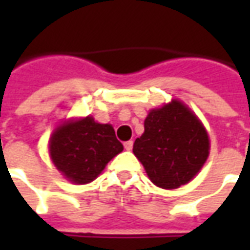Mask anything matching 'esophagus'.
Here are the masks:
<instances>
[{"mask_svg":"<svg viewBox=\"0 0 250 250\" xmlns=\"http://www.w3.org/2000/svg\"><path fill=\"white\" fill-rule=\"evenodd\" d=\"M132 145H134V143H132V141L125 142V148L127 150V151H130V150H132Z\"/></svg>","mask_w":250,"mask_h":250,"instance_id":"34e87169","label":"esophagus"}]
</instances>
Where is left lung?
Returning <instances> with one entry per match:
<instances>
[{
  "label": "left lung",
  "instance_id": "1",
  "mask_svg": "<svg viewBox=\"0 0 250 250\" xmlns=\"http://www.w3.org/2000/svg\"><path fill=\"white\" fill-rule=\"evenodd\" d=\"M210 142L201 120L186 104L171 100L151 109L132 151L158 188H178L199 173Z\"/></svg>",
  "mask_w": 250,
  "mask_h": 250
}]
</instances>
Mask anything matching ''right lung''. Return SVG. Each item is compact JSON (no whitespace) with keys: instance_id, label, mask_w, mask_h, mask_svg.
<instances>
[{"instance_id":"right-lung-1","label":"right lung","mask_w":250,"mask_h":250,"mask_svg":"<svg viewBox=\"0 0 250 250\" xmlns=\"http://www.w3.org/2000/svg\"><path fill=\"white\" fill-rule=\"evenodd\" d=\"M122 151L123 145L116 139L114 127L98 123L92 116L64 122L49 141L53 165L76 185L92 182Z\"/></svg>"}]
</instances>
